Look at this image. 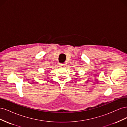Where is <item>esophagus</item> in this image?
Here are the masks:
<instances>
[{
    "instance_id": "34e87169",
    "label": "esophagus",
    "mask_w": 127,
    "mask_h": 127,
    "mask_svg": "<svg viewBox=\"0 0 127 127\" xmlns=\"http://www.w3.org/2000/svg\"><path fill=\"white\" fill-rule=\"evenodd\" d=\"M59 66L61 67H63L64 66V64H59Z\"/></svg>"
}]
</instances>
